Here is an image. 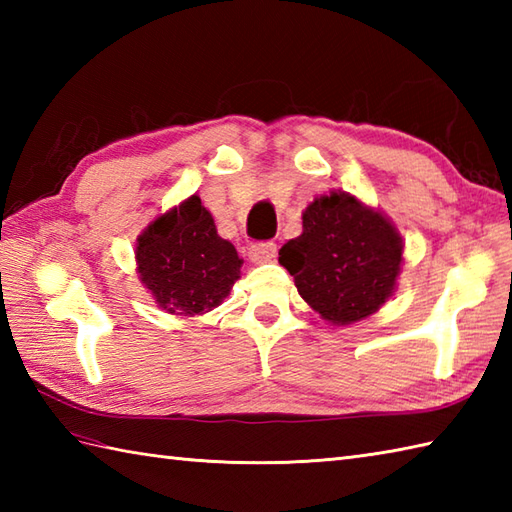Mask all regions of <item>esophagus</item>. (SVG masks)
Listing matches in <instances>:
<instances>
[{"instance_id": "1", "label": "esophagus", "mask_w": 512, "mask_h": 512, "mask_svg": "<svg viewBox=\"0 0 512 512\" xmlns=\"http://www.w3.org/2000/svg\"><path fill=\"white\" fill-rule=\"evenodd\" d=\"M248 257L257 264L273 262L277 257V244L275 242H253L248 248Z\"/></svg>"}]
</instances>
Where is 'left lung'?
<instances>
[{
  "label": "left lung",
  "mask_w": 512,
  "mask_h": 512,
  "mask_svg": "<svg viewBox=\"0 0 512 512\" xmlns=\"http://www.w3.org/2000/svg\"><path fill=\"white\" fill-rule=\"evenodd\" d=\"M299 295L323 319L347 325L391 297L402 264V239L387 217L350 193H330L303 211V233L279 250Z\"/></svg>",
  "instance_id": "1"
}]
</instances>
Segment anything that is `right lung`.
<instances>
[{
    "mask_svg": "<svg viewBox=\"0 0 512 512\" xmlns=\"http://www.w3.org/2000/svg\"><path fill=\"white\" fill-rule=\"evenodd\" d=\"M136 259L140 281L158 306L184 317L220 306L242 268L235 246L217 235L198 195L145 228Z\"/></svg>",
    "mask_w": 512,
    "mask_h": 512,
    "instance_id": "obj_1",
    "label": "right lung"
}]
</instances>
